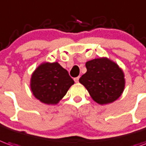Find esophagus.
Segmentation results:
<instances>
[{"instance_id":"1","label":"esophagus","mask_w":146,"mask_h":146,"mask_svg":"<svg viewBox=\"0 0 146 146\" xmlns=\"http://www.w3.org/2000/svg\"><path fill=\"white\" fill-rule=\"evenodd\" d=\"M79 78H80L79 76H77V77H75V78H74V81H75L76 83H78V82H79Z\"/></svg>"}]
</instances>
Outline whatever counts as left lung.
Segmentation results:
<instances>
[{
  "instance_id": "obj_1",
  "label": "left lung",
  "mask_w": 146,
  "mask_h": 146,
  "mask_svg": "<svg viewBox=\"0 0 146 146\" xmlns=\"http://www.w3.org/2000/svg\"><path fill=\"white\" fill-rule=\"evenodd\" d=\"M85 66L87 72L79 81L95 102L108 104L121 96L125 88V78L123 70L117 63L104 57L88 61Z\"/></svg>"
}]
</instances>
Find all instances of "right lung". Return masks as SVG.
I'll list each match as a JSON object with an SVG mask.
<instances>
[{
  "mask_svg": "<svg viewBox=\"0 0 146 146\" xmlns=\"http://www.w3.org/2000/svg\"><path fill=\"white\" fill-rule=\"evenodd\" d=\"M74 81L58 62H42L31 77V90L45 104L54 105L62 99Z\"/></svg>",
  "mask_w": 146,
  "mask_h": 146,
  "instance_id": "right-lung-1",
  "label": "right lung"
}]
</instances>
